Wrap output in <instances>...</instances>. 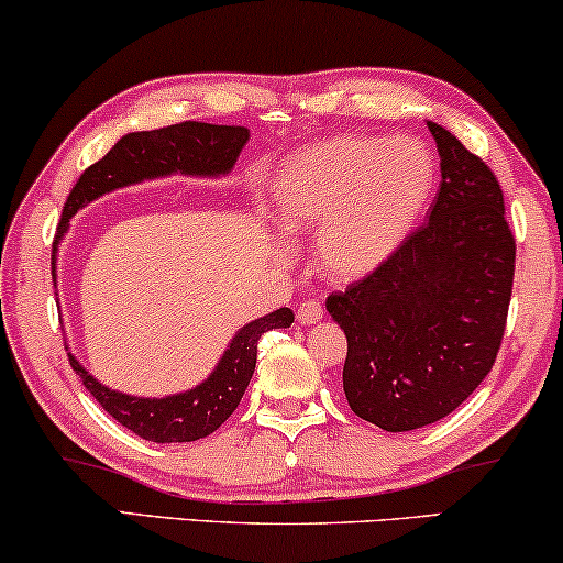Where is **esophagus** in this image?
<instances>
[{
    "label": "esophagus",
    "instance_id": "obj_1",
    "mask_svg": "<svg viewBox=\"0 0 563 563\" xmlns=\"http://www.w3.org/2000/svg\"><path fill=\"white\" fill-rule=\"evenodd\" d=\"M297 320L302 322V325H312V322L322 320V305L318 299H307V302L297 307Z\"/></svg>",
    "mask_w": 563,
    "mask_h": 563
}]
</instances>
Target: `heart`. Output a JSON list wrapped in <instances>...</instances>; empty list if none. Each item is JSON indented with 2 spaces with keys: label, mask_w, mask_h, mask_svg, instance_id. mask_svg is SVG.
Instances as JSON below:
<instances>
[{
  "label": "heart",
  "mask_w": 563,
  "mask_h": 563,
  "mask_svg": "<svg viewBox=\"0 0 563 563\" xmlns=\"http://www.w3.org/2000/svg\"><path fill=\"white\" fill-rule=\"evenodd\" d=\"M435 189V161L410 137H330L284 161L266 210L289 235L314 233V261L333 282H361L397 256Z\"/></svg>",
  "instance_id": "b5f03b06"
}]
</instances>
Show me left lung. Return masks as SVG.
Returning <instances> with one entry per match:
<instances>
[{
  "instance_id": "1",
  "label": "left lung",
  "mask_w": 563,
  "mask_h": 563,
  "mask_svg": "<svg viewBox=\"0 0 563 563\" xmlns=\"http://www.w3.org/2000/svg\"><path fill=\"white\" fill-rule=\"evenodd\" d=\"M428 130L441 156L428 225L325 302L349 338L345 399L389 433L464 405L495 366L512 295L515 238L495 174L443 125L428 120Z\"/></svg>"
}]
</instances>
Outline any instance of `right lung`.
Masks as SVG:
<instances>
[{
  "label": "right lung",
  "instance_id": "obj_1",
  "mask_svg": "<svg viewBox=\"0 0 563 563\" xmlns=\"http://www.w3.org/2000/svg\"><path fill=\"white\" fill-rule=\"evenodd\" d=\"M251 130L241 125H210V122H179L161 130H137L122 135L104 158L91 164L79 176L60 214L56 243H53V282H56V253L68 233L71 218L95 199L110 191L135 187L166 176H195V179H220L233 172ZM295 312L289 307L245 322L230 338L218 366L197 387L166 397H135L107 387L91 376L81 361L68 351L74 372L81 376L89 395L112 415L120 426L153 443H189L210 435L225 422L249 387L261 335L274 328H289Z\"/></svg>",
  "mask_w": 563,
  "mask_h": 563
}]
</instances>
